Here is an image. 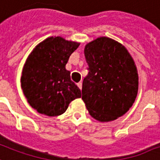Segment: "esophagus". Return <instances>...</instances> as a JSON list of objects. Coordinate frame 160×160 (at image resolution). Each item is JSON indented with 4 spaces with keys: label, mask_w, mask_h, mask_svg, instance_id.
I'll return each mask as SVG.
<instances>
[{
    "label": "esophagus",
    "mask_w": 160,
    "mask_h": 160,
    "mask_svg": "<svg viewBox=\"0 0 160 160\" xmlns=\"http://www.w3.org/2000/svg\"><path fill=\"white\" fill-rule=\"evenodd\" d=\"M77 85H78V87L81 90V88H82V82H79L77 83Z\"/></svg>",
    "instance_id": "1"
}]
</instances>
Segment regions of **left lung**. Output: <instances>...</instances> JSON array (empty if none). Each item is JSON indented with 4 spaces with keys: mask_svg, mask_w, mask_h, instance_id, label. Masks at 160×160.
Segmentation results:
<instances>
[{
    "mask_svg": "<svg viewBox=\"0 0 160 160\" xmlns=\"http://www.w3.org/2000/svg\"><path fill=\"white\" fill-rule=\"evenodd\" d=\"M88 75L82 84V100L90 115L101 122L117 119L132 106L138 89L134 61L125 47L102 37L85 48Z\"/></svg>",
    "mask_w": 160,
    "mask_h": 160,
    "instance_id": "8db88e82",
    "label": "left lung"
}]
</instances>
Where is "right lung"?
Returning <instances> with one entry per match:
<instances>
[{"instance_id": "add662e5", "label": "right lung", "mask_w": 160, "mask_h": 160, "mask_svg": "<svg viewBox=\"0 0 160 160\" xmlns=\"http://www.w3.org/2000/svg\"><path fill=\"white\" fill-rule=\"evenodd\" d=\"M80 43L51 37L28 56L21 78L24 96L32 108L49 117L63 114L81 91L65 69L69 56Z\"/></svg>"}]
</instances>
